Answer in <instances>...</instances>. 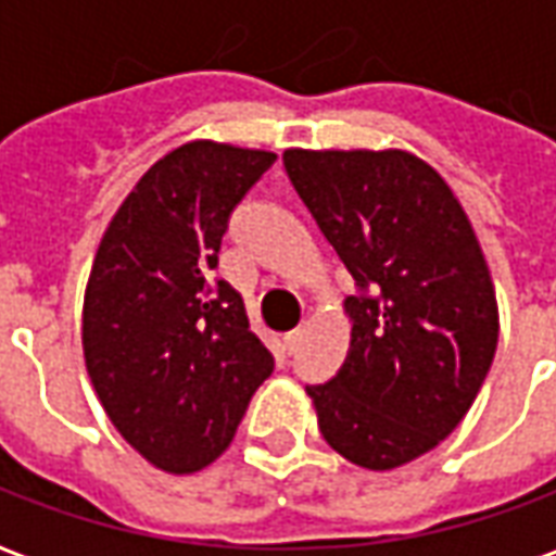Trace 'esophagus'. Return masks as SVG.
Returning <instances> with one entry per match:
<instances>
[{
  "label": "esophagus",
  "instance_id": "esophagus-1",
  "mask_svg": "<svg viewBox=\"0 0 556 556\" xmlns=\"http://www.w3.org/2000/svg\"><path fill=\"white\" fill-rule=\"evenodd\" d=\"M301 339H303V327H298V330L286 333V339H282V349L289 351V354H294V351L301 349Z\"/></svg>",
  "mask_w": 556,
  "mask_h": 556
}]
</instances>
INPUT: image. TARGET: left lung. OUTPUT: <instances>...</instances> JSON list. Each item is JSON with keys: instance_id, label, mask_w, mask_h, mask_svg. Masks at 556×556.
<instances>
[{"instance_id": "8db88e82", "label": "left lung", "mask_w": 556, "mask_h": 556, "mask_svg": "<svg viewBox=\"0 0 556 556\" xmlns=\"http://www.w3.org/2000/svg\"><path fill=\"white\" fill-rule=\"evenodd\" d=\"M282 163L357 282L345 363L306 387L318 429L351 465H408L465 419L494 361L501 315L477 231L402 148H286Z\"/></svg>"}]
</instances>
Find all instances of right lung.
I'll use <instances>...</instances> for the list:
<instances>
[{
	"label": "right lung",
	"instance_id": "add662e5",
	"mask_svg": "<svg viewBox=\"0 0 556 556\" xmlns=\"http://www.w3.org/2000/svg\"><path fill=\"white\" fill-rule=\"evenodd\" d=\"M274 151L193 139L118 205L91 262L83 354L118 434L148 465L190 477L226 453L274 354L238 291L214 279L235 205Z\"/></svg>",
	"mask_w": 556,
	"mask_h": 556
}]
</instances>
